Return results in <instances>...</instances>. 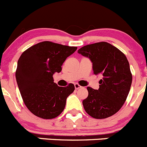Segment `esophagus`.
I'll return each instance as SVG.
<instances>
[{
    "label": "esophagus",
    "instance_id": "esophagus-1",
    "mask_svg": "<svg viewBox=\"0 0 147 147\" xmlns=\"http://www.w3.org/2000/svg\"><path fill=\"white\" fill-rule=\"evenodd\" d=\"M75 89H79L81 88V86H80L78 83H75Z\"/></svg>",
    "mask_w": 147,
    "mask_h": 147
}]
</instances>
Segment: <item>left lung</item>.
I'll return each mask as SVG.
<instances>
[{
  "mask_svg": "<svg viewBox=\"0 0 147 147\" xmlns=\"http://www.w3.org/2000/svg\"><path fill=\"white\" fill-rule=\"evenodd\" d=\"M78 53L88 57L95 75H101L99 88L88 87V96L83 101L90 116L105 119L117 113L124 105L132 83V74L125 55L107 42L80 48Z\"/></svg>",
  "mask_w": 147,
  "mask_h": 147,
  "instance_id": "1",
  "label": "left lung"
}]
</instances>
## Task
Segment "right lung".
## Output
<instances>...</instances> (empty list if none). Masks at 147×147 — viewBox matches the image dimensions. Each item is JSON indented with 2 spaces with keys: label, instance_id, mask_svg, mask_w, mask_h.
Here are the masks:
<instances>
[{
  "label": "right lung",
  "instance_id": "1",
  "mask_svg": "<svg viewBox=\"0 0 147 147\" xmlns=\"http://www.w3.org/2000/svg\"><path fill=\"white\" fill-rule=\"evenodd\" d=\"M77 49L43 41L22 53L17 62L16 82L24 105L37 117L53 119L64 109L75 86L69 83L59 87L53 82V75L61 72L66 59Z\"/></svg>",
  "mask_w": 147,
  "mask_h": 147
}]
</instances>
